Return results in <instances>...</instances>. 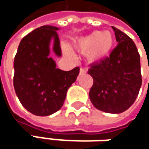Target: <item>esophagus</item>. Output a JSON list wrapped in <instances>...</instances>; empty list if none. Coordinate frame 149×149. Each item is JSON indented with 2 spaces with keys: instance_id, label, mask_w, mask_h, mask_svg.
<instances>
[{
  "instance_id": "34e87169",
  "label": "esophagus",
  "mask_w": 149,
  "mask_h": 149,
  "mask_svg": "<svg viewBox=\"0 0 149 149\" xmlns=\"http://www.w3.org/2000/svg\"><path fill=\"white\" fill-rule=\"evenodd\" d=\"M86 72V69L84 68H80V74H84Z\"/></svg>"
}]
</instances>
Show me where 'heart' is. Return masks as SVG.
I'll return each instance as SVG.
<instances>
[{
	"label": "heart",
	"instance_id": "1",
	"mask_svg": "<svg viewBox=\"0 0 149 149\" xmlns=\"http://www.w3.org/2000/svg\"><path fill=\"white\" fill-rule=\"evenodd\" d=\"M114 44L115 38L110 31H94L75 40L73 45L77 50L85 52V57L90 62H97L109 56ZM63 50L66 55H72L68 46L63 45Z\"/></svg>",
	"mask_w": 149,
	"mask_h": 149
}]
</instances>
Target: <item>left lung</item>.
I'll list each match as a JSON object with an SVG mask.
<instances>
[{
	"mask_svg": "<svg viewBox=\"0 0 149 149\" xmlns=\"http://www.w3.org/2000/svg\"><path fill=\"white\" fill-rule=\"evenodd\" d=\"M112 29L118 44L109 57L91 65L88 73L94 82L89 97L97 109L119 114L127 110L138 96L141 63L134 41L116 27Z\"/></svg>",
	"mask_w": 149,
	"mask_h": 149,
	"instance_id": "left-lung-1",
	"label": "left lung"
}]
</instances>
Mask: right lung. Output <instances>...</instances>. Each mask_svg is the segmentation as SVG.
<instances>
[{
    "label": "right lung",
    "mask_w": 149,
    "mask_h": 149,
    "mask_svg": "<svg viewBox=\"0 0 149 149\" xmlns=\"http://www.w3.org/2000/svg\"><path fill=\"white\" fill-rule=\"evenodd\" d=\"M59 29L42 26L33 30L21 40L15 55V93L23 107L35 116H46L59 110L79 74V67L68 72L56 67L52 56L62 55Z\"/></svg>",
    "instance_id": "right-lung-1"
}]
</instances>
